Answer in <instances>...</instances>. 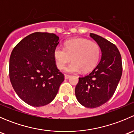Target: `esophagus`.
<instances>
[{"instance_id": "obj_1", "label": "esophagus", "mask_w": 134, "mask_h": 134, "mask_svg": "<svg viewBox=\"0 0 134 134\" xmlns=\"http://www.w3.org/2000/svg\"><path fill=\"white\" fill-rule=\"evenodd\" d=\"M71 77V76L68 75H65V79H68Z\"/></svg>"}]
</instances>
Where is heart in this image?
<instances>
[{
    "instance_id": "heart-1",
    "label": "heart",
    "mask_w": 134,
    "mask_h": 134,
    "mask_svg": "<svg viewBox=\"0 0 134 134\" xmlns=\"http://www.w3.org/2000/svg\"><path fill=\"white\" fill-rule=\"evenodd\" d=\"M100 56L99 45L82 38L67 40L64 48L57 46L54 51V57L59 69H64L71 58L72 60L65 68L68 72H76L81 69L83 72L91 71L98 63Z\"/></svg>"
}]
</instances>
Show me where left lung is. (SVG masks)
<instances>
[{"label":"left lung","instance_id":"left-lung-1","mask_svg":"<svg viewBox=\"0 0 134 134\" xmlns=\"http://www.w3.org/2000/svg\"><path fill=\"white\" fill-rule=\"evenodd\" d=\"M90 37L99 45L102 57L90 74L80 77L75 94L82 106L94 108L113 95L122 76V65L121 54L114 44L94 34H90Z\"/></svg>","mask_w":134,"mask_h":134}]
</instances>
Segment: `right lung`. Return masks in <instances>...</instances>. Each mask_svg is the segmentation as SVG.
Segmentation results:
<instances>
[{
	"label": "right lung",
	"instance_id": "add662e5",
	"mask_svg": "<svg viewBox=\"0 0 134 134\" xmlns=\"http://www.w3.org/2000/svg\"><path fill=\"white\" fill-rule=\"evenodd\" d=\"M59 40L54 34L35 32L23 39L12 51L10 82L20 98L30 106L40 107L52 102L64 80L54 57Z\"/></svg>",
	"mask_w": 134,
	"mask_h": 134
}]
</instances>
